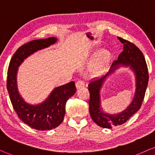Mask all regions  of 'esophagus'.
Here are the masks:
<instances>
[{"instance_id":"34e87169","label":"esophagus","mask_w":155,"mask_h":155,"mask_svg":"<svg viewBox=\"0 0 155 155\" xmlns=\"http://www.w3.org/2000/svg\"><path fill=\"white\" fill-rule=\"evenodd\" d=\"M84 86V82L82 81H78L76 83V88H77V89H79L80 88H82Z\"/></svg>"}]
</instances>
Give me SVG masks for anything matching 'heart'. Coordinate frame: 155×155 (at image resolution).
<instances>
[{
  "instance_id": "heart-1",
  "label": "heart",
  "mask_w": 155,
  "mask_h": 155,
  "mask_svg": "<svg viewBox=\"0 0 155 155\" xmlns=\"http://www.w3.org/2000/svg\"><path fill=\"white\" fill-rule=\"evenodd\" d=\"M110 61V54L108 51H103L96 54V61L93 65V71L97 75H100L106 71Z\"/></svg>"
}]
</instances>
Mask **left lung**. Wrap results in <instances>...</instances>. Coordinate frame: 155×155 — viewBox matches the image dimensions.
I'll use <instances>...</instances> for the list:
<instances>
[{
    "label": "left lung",
    "instance_id": "1",
    "mask_svg": "<svg viewBox=\"0 0 155 155\" xmlns=\"http://www.w3.org/2000/svg\"><path fill=\"white\" fill-rule=\"evenodd\" d=\"M118 40L123 44V52L120 54L117 60L112 64L110 70L106 75L88 84L91 117L94 123L104 128H112L113 126L122 125L137 112L143 101L149 79L147 66L142 51L133 43L120 38H118ZM123 65L129 67L135 74V94L133 101L126 109L117 114H111L102 110L100 101V90L107 78Z\"/></svg>",
    "mask_w": 155,
    "mask_h": 155
}]
</instances>
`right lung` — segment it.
<instances>
[{
    "mask_svg": "<svg viewBox=\"0 0 155 155\" xmlns=\"http://www.w3.org/2000/svg\"><path fill=\"white\" fill-rule=\"evenodd\" d=\"M57 38L32 40L18 49L10 61L8 70L7 89L10 101L22 122L38 130H49L62 123L67 100L76 93L74 81L54 88L44 101L38 104H28L18 91V67L25 59L41 49L56 43Z\"/></svg>",
    "mask_w": 155,
    "mask_h": 155,
    "instance_id": "obj_1",
    "label": "right lung"
}]
</instances>
